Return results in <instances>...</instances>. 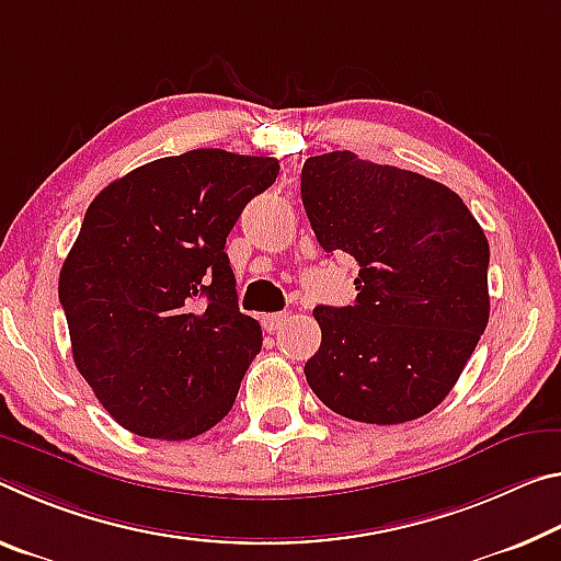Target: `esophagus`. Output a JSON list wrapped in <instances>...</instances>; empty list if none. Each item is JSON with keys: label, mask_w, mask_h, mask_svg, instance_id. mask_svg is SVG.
<instances>
[{"label": "esophagus", "mask_w": 561, "mask_h": 561, "mask_svg": "<svg viewBox=\"0 0 561 561\" xmlns=\"http://www.w3.org/2000/svg\"><path fill=\"white\" fill-rule=\"evenodd\" d=\"M289 312H277V314H264L262 317V327L266 329V332H279V329L289 322Z\"/></svg>", "instance_id": "34e87169"}]
</instances>
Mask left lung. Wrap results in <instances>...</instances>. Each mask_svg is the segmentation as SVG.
Returning <instances> with one entry per match:
<instances>
[{"mask_svg": "<svg viewBox=\"0 0 561 561\" xmlns=\"http://www.w3.org/2000/svg\"><path fill=\"white\" fill-rule=\"evenodd\" d=\"M301 204L324 252L359 264L357 301L314 309L312 392L367 424L432 412L489 322L484 229L449 186L346 149L307 159Z\"/></svg>", "mask_w": 561, "mask_h": 561, "instance_id": "1", "label": "left lung"}]
</instances>
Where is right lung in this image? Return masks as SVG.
Here are the masks:
<instances>
[{"mask_svg":"<svg viewBox=\"0 0 561 561\" xmlns=\"http://www.w3.org/2000/svg\"><path fill=\"white\" fill-rule=\"evenodd\" d=\"M274 157L192 149L137 167L89 204L59 272L79 375L124 430L192 439L225 420L262 329L225 252Z\"/></svg>","mask_w":561,"mask_h":561,"instance_id":"1","label":"right lung"}]
</instances>
